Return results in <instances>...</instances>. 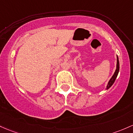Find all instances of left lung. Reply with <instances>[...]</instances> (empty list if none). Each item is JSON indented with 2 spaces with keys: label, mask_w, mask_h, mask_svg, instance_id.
<instances>
[{
  "label": "left lung",
  "mask_w": 133,
  "mask_h": 133,
  "mask_svg": "<svg viewBox=\"0 0 133 133\" xmlns=\"http://www.w3.org/2000/svg\"><path fill=\"white\" fill-rule=\"evenodd\" d=\"M119 59H118V57H117V68H116V71H115L114 75L112 76L111 79H110V81H109V83H108V84L107 86V89H109L110 87H111L112 84H114V81H115V80H116L117 76L118 73H119Z\"/></svg>",
  "instance_id": "1"
}]
</instances>
